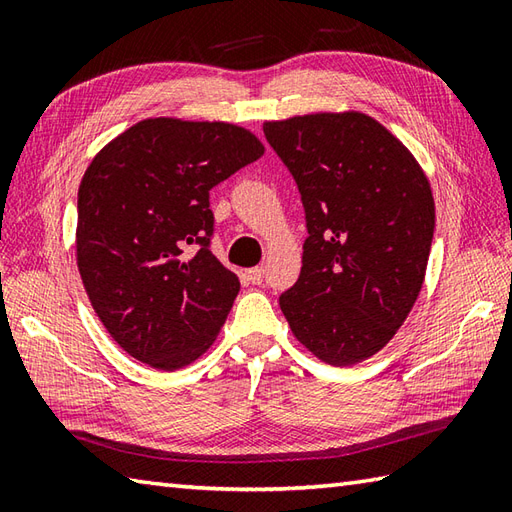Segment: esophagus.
I'll list each match as a JSON object with an SVG mask.
<instances>
[{"label":"esophagus","instance_id":"1","mask_svg":"<svg viewBox=\"0 0 512 512\" xmlns=\"http://www.w3.org/2000/svg\"><path fill=\"white\" fill-rule=\"evenodd\" d=\"M246 277H248L250 284L259 286V284H262V281H264V268H262V266L250 268V270H246Z\"/></svg>","mask_w":512,"mask_h":512}]
</instances>
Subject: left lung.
<instances>
[{"label":"left lung","mask_w":512,"mask_h":512,"mask_svg":"<svg viewBox=\"0 0 512 512\" xmlns=\"http://www.w3.org/2000/svg\"><path fill=\"white\" fill-rule=\"evenodd\" d=\"M301 193V275L279 297L292 334L330 365L389 343L418 299L436 206L407 147L361 112L264 125Z\"/></svg>","instance_id":"obj_1"}]
</instances>
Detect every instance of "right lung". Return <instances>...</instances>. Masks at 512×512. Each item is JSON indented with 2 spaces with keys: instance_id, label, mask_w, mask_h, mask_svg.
<instances>
[{
  "instance_id": "1",
  "label": "right lung",
  "mask_w": 512,
  "mask_h": 512,
  "mask_svg": "<svg viewBox=\"0 0 512 512\" xmlns=\"http://www.w3.org/2000/svg\"><path fill=\"white\" fill-rule=\"evenodd\" d=\"M262 156L244 127L147 118L90 162L76 202V264L129 356L173 372L220 334L239 279L211 253L209 191ZM187 245L195 256L183 255Z\"/></svg>"
}]
</instances>
